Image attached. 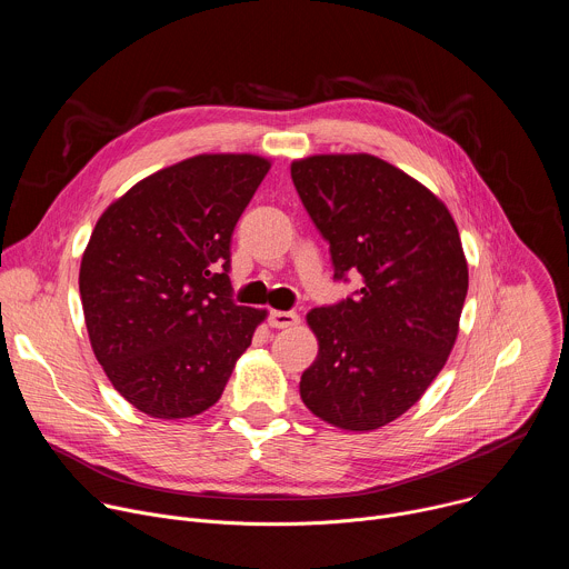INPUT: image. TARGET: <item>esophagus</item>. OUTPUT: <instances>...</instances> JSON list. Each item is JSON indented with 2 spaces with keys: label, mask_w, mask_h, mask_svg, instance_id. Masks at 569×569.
<instances>
[{
  "label": "esophagus",
  "mask_w": 569,
  "mask_h": 569,
  "mask_svg": "<svg viewBox=\"0 0 569 569\" xmlns=\"http://www.w3.org/2000/svg\"><path fill=\"white\" fill-rule=\"evenodd\" d=\"M268 321H270L272 329H290V327H295V323L299 321V317L292 310H272Z\"/></svg>",
  "instance_id": "obj_1"
}]
</instances>
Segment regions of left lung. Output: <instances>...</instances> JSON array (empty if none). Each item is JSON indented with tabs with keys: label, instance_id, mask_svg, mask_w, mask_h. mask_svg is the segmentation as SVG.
I'll return each instance as SVG.
<instances>
[{
	"label": "left lung",
	"instance_id": "8db88e82",
	"mask_svg": "<svg viewBox=\"0 0 569 569\" xmlns=\"http://www.w3.org/2000/svg\"><path fill=\"white\" fill-rule=\"evenodd\" d=\"M295 189L329 240L333 279L362 277L351 297L312 308L315 362L306 408L336 428L378 430L408 412L443 369L468 292V266L446 204L373 154L292 161Z\"/></svg>",
	"mask_w": 569,
	"mask_h": 569
}]
</instances>
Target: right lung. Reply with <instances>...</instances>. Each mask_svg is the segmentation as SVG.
Here are the masks:
<instances>
[{
    "label": "right lung",
    "instance_id": "obj_1",
    "mask_svg": "<svg viewBox=\"0 0 569 569\" xmlns=\"http://www.w3.org/2000/svg\"><path fill=\"white\" fill-rule=\"evenodd\" d=\"M270 171L259 154H196L137 182L99 218L78 288L97 360L152 419L222 396L266 310L231 299V233Z\"/></svg>",
    "mask_w": 569,
    "mask_h": 569
}]
</instances>
